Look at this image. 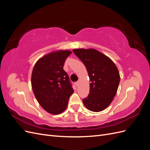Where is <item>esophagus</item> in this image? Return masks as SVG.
<instances>
[{
  "mask_svg": "<svg viewBox=\"0 0 150 150\" xmlns=\"http://www.w3.org/2000/svg\"><path fill=\"white\" fill-rule=\"evenodd\" d=\"M79 83H80L79 81H77V82H76V83H75L76 86H78L79 84Z\"/></svg>",
  "mask_w": 150,
  "mask_h": 150,
  "instance_id": "1",
  "label": "esophagus"
}]
</instances>
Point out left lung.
<instances>
[{
	"label": "left lung",
	"mask_w": 150,
	"mask_h": 150,
	"mask_svg": "<svg viewBox=\"0 0 150 150\" xmlns=\"http://www.w3.org/2000/svg\"><path fill=\"white\" fill-rule=\"evenodd\" d=\"M74 53L82 61L89 78L88 96L83 99L88 110L100 112L112 101L120 81L118 69L113 61L94 49H75Z\"/></svg>",
	"instance_id": "1"
}]
</instances>
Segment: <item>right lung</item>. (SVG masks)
I'll return each instance as SVG.
<instances>
[{"label": "right lung", "mask_w": 150, "mask_h": 150, "mask_svg": "<svg viewBox=\"0 0 150 150\" xmlns=\"http://www.w3.org/2000/svg\"><path fill=\"white\" fill-rule=\"evenodd\" d=\"M69 50L51 52L36 62L31 76L34 96L45 111L52 115L61 114L66 109L73 93L69 76L63 69Z\"/></svg>", "instance_id": "obj_1"}]
</instances>
